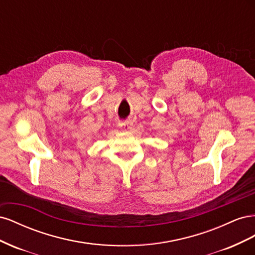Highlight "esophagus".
<instances>
[{
  "instance_id": "obj_1",
  "label": "esophagus",
  "mask_w": 255,
  "mask_h": 255,
  "mask_svg": "<svg viewBox=\"0 0 255 255\" xmlns=\"http://www.w3.org/2000/svg\"><path fill=\"white\" fill-rule=\"evenodd\" d=\"M118 126H119V128H120L122 130H125V132H128V130H129L130 128H132L133 123H132V121H129V120L120 121Z\"/></svg>"
}]
</instances>
